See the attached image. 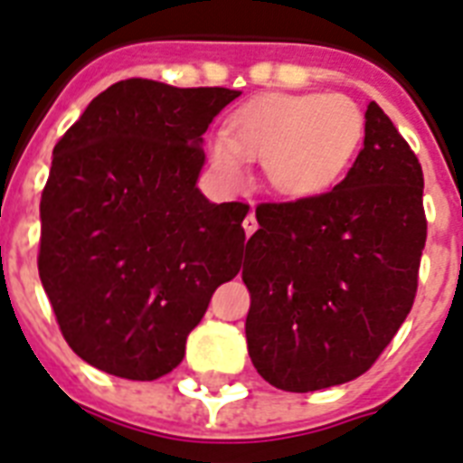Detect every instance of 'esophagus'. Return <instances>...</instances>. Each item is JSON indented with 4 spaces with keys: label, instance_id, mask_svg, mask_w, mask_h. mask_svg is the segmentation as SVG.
<instances>
[{
    "label": "esophagus",
    "instance_id": "1",
    "mask_svg": "<svg viewBox=\"0 0 463 463\" xmlns=\"http://www.w3.org/2000/svg\"><path fill=\"white\" fill-rule=\"evenodd\" d=\"M242 228H245L247 235H252V232L260 228V225H257V218H255V208H252V206H250V213H247V218L242 221Z\"/></svg>",
    "mask_w": 463,
    "mask_h": 463
}]
</instances>
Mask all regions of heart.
Instances as JSON below:
<instances>
[{"mask_svg": "<svg viewBox=\"0 0 463 463\" xmlns=\"http://www.w3.org/2000/svg\"><path fill=\"white\" fill-rule=\"evenodd\" d=\"M364 121L345 94H269L231 116L208 140L211 167L228 186L247 182V160L262 162L274 192L317 196L340 182L362 143Z\"/></svg>", "mask_w": 463, "mask_h": 463, "instance_id": "obj_1", "label": "heart"}]
</instances>
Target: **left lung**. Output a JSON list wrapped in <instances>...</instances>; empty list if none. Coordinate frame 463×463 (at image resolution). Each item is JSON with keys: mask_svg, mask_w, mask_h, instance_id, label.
<instances>
[{"mask_svg": "<svg viewBox=\"0 0 463 463\" xmlns=\"http://www.w3.org/2000/svg\"><path fill=\"white\" fill-rule=\"evenodd\" d=\"M364 147L333 192L260 203L242 250L250 359L308 393L357 379L403 326L428 238L422 167L376 101Z\"/></svg>", "mask_w": 463, "mask_h": 463, "instance_id": "8db88e82", "label": "left lung"}]
</instances>
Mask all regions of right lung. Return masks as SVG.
<instances>
[{"label": "right lung", "instance_id": "add662e5", "mask_svg": "<svg viewBox=\"0 0 463 463\" xmlns=\"http://www.w3.org/2000/svg\"><path fill=\"white\" fill-rule=\"evenodd\" d=\"M238 90L123 80L52 150L38 274L77 357L130 381L184 359L208 301L242 267L250 206L196 186L203 133Z\"/></svg>", "mask_w": 463, "mask_h": 463}]
</instances>
